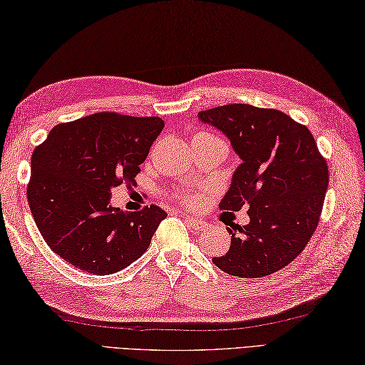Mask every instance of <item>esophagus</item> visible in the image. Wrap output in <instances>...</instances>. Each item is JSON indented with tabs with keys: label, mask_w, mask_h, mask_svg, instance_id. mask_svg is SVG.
I'll list each match as a JSON object with an SVG mask.
<instances>
[{
	"label": "esophagus",
	"mask_w": 365,
	"mask_h": 365,
	"mask_svg": "<svg viewBox=\"0 0 365 365\" xmlns=\"http://www.w3.org/2000/svg\"><path fill=\"white\" fill-rule=\"evenodd\" d=\"M184 220L187 222V225L190 226L192 230H195V231H203L206 226H207V223L206 222H203V220H200V218H197V217H190V215H184Z\"/></svg>",
	"instance_id": "esophagus-1"
}]
</instances>
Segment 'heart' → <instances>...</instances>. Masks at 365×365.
Segmentation results:
<instances>
[{
    "instance_id": "obj_1",
    "label": "heart",
    "mask_w": 365,
    "mask_h": 365,
    "mask_svg": "<svg viewBox=\"0 0 365 365\" xmlns=\"http://www.w3.org/2000/svg\"><path fill=\"white\" fill-rule=\"evenodd\" d=\"M193 139H220V137H217L215 134H210V133H206V131H197L195 134L192 135V140ZM176 198L180 200L181 203L187 205V206H197L201 201V195H198V193H193V192L178 193Z\"/></svg>"
}]
</instances>
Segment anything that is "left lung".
<instances>
[{
  "label": "left lung",
  "instance_id": "1",
  "mask_svg": "<svg viewBox=\"0 0 365 365\" xmlns=\"http://www.w3.org/2000/svg\"><path fill=\"white\" fill-rule=\"evenodd\" d=\"M198 117L223 131L242 159L220 207L245 206L250 215L245 226L230 223L231 247L212 262L239 278L284 269L317 230L327 195L328 164L314 135L284 112L250 104H225Z\"/></svg>",
  "mask_w": 365,
  "mask_h": 365
}]
</instances>
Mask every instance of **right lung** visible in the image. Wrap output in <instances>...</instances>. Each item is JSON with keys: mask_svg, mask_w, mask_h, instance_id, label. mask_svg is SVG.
<instances>
[{"mask_svg": "<svg viewBox=\"0 0 365 365\" xmlns=\"http://www.w3.org/2000/svg\"><path fill=\"white\" fill-rule=\"evenodd\" d=\"M164 120L96 112L54 126L31 158L28 203L42 237L76 269L112 274L148 250L167 217L156 205L110 207V190L140 173Z\"/></svg>", "mask_w": 365, "mask_h": 365, "instance_id": "obj_1", "label": "right lung"}]
</instances>
